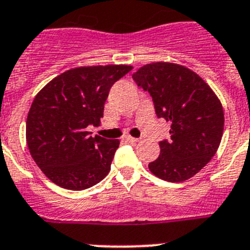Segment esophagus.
Listing matches in <instances>:
<instances>
[{
	"label": "esophagus",
	"mask_w": 250,
	"mask_h": 250,
	"mask_svg": "<svg viewBox=\"0 0 250 250\" xmlns=\"http://www.w3.org/2000/svg\"><path fill=\"white\" fill-rule=\"evenodd\" d=\"M125 140H127L128 142H131V143H136V142H138V138L131 137V136H127V137H125Z\"/></svg>",
	"instance_id": "obj_1"
}]
</instances>
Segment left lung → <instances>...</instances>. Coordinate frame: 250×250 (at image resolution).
<instances>
[{"instance_id": "obj_1", "label": "left lung", "mask_w": 250, "mask_h": 250, "mask_svg": "<svg viewBox=\"0 0 250 250\" xmlns=\"http://www.w3.org/2000/svg\"><path fill=\"white\" fill-rule=\"evenodd\" d=\"M148 90L158 118L171 123V140L160 142L157 160L148 165L155 176L182 182L209 164L224 131V110L209 84L184 65L151 62L132 75Z\"/></svg>"}]
</instances>
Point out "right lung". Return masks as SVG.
Wrapping results in <instances>:
<instances>
[{
	"label": "right lung",
	"mask_w": 250,
	"mask_h": 250,
	"mask_svg": "<svg viewBox=\"0 0 250 250\" xmlns=\"http://www.w3.org/2000/svg\"><path fill=\"white\" fill-rule=\"evenodd\" d=\"M131 65L79 66L50 80L36 94L26 121V142L34 161L55 185L85 190L107 176L118 140L92 137L110 86Z\"/></svg>",
	"instance_id": "right-lung-1"
}]
</instances>
